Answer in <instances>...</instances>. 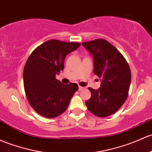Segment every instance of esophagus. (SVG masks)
I'll list each match as a JSON object with an SVG mask.
<instances>
[{"label":"esophagus","instance_id":"34e87169","mask_svg":"<svg viewBox=\"0 0 152 152\" xmlns=\"http://www.w3.org/2000/svg\"><path fill=\"white\" fill-rule=\"evenodd\" d=\"M85 89V87H83V86H79V91H82V90Z\"/></svg>","mask_w":152,"mask_h":152}]
</instances>
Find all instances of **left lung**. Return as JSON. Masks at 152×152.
Returning <instances> with one entry per match:
<instances>
[{"label":"left lung","instance_id":"8db88e82","mask_svg":"<svg viewBox=\"0 0 152 152\" xmlns=\"http://www.w3.org/2000/svg\"><path fill=\"white\" fill-rule=\"evenodd\" d=\"M82 45L94 58V73L102 79L99 89L89 87L91 96L86 105L94 115L110 116L128 97L131 81L129 65L115 47L105 39H96Z\"/></svg>","mask_w":152,"mask_h":152}]
</instances>
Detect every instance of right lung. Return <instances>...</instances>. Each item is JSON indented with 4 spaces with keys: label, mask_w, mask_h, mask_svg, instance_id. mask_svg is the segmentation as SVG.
I'll use <instances>...</instances> for the list:
<instances>
[{
    "label": "right lung",
    "mask_w": 152,
    "mask_h": 152,
    "mask_svg": "<svg viewBox=\"0 0 152 152\" xmlns=\"http://www.w3.org/2000/svg\"><path fill=\"white\" fill-rule=\"evenodd\" d=\"M80 45L50 39L35 48L28 58L23 73L25 94L30 105L40 115L54 118L62 114L79 89L76 83L63 84L56 76L63 70L66 56Z\"/></svg>",
    "instance_id": "1"
}]
</instances>
